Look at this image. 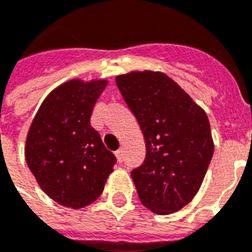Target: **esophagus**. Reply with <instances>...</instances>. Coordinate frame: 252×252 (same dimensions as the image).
I'll return each instance as SVG.
<instances>
[{
	"instance_id": "esophagus-1",
	"label": "esophagus",
	"mask_w": 252,
	"mask_h": 252,
	"mask_svg": "<svg viewBox=\"0 0 252 252\" xmlns=\"http://www.w3.org/2000/svg\"><path fill=\"white\" fill-rule=\"evenodd\" d=\"M115 156L118 158L119 162H122L123 161V149H118V151L115 152Z\"/></svg>"
}]
</instances>
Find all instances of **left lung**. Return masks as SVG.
<instances>
[{
  "mask_svg": "<svg viewBox=\"0 0 252 252\" xmlns=\"http://www.w3.org/2000/svg\"><path fill=\"white\" fill-rule=\"evenodd\" d=\"M116 84L139 123L147 156L132 170L144 206L166 216L194 198L214 153L206 112L168 75L132 71Z\"/></svg>",
  "mask_w": 252,
  "mask_h": 252,
  "instance_id": "left-lung-1",
  "label": "left lung"
}]
</instances>
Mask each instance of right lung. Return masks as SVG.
<instances>
[{"mask_svg": "<svg viewBox=\"0 0 252 252\" xmlns=\"http://www.w3.org/2000/svg\"><path fill=\"white\" fill-rule=\"evenodd\" d=\"M107 80H68L47 95L25 147L29 169L55 202L80 209L99 198L116 157L91 126L92 109Z\"/></svg>", "mask_w": 252, "mask_h": 252, "instance_id": "obj_1", "label": "right lung"}]
</instances>
